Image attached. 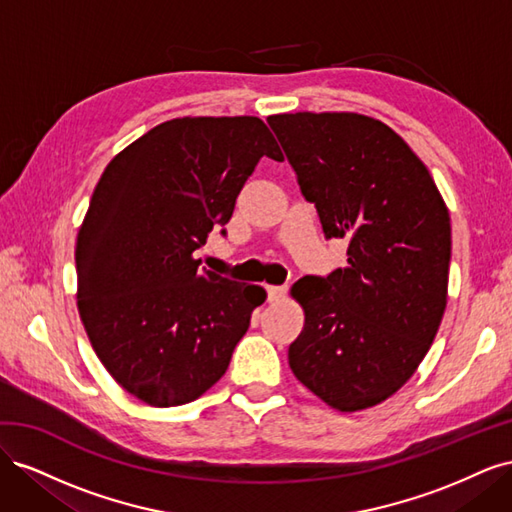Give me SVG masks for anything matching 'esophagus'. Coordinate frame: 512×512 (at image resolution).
<instances>
[{
	"instance_id": "34e87169",
	"label": "esophagus",
	"mask_w": 512,
	"mask_h": 512,
	"mask_svg": "<svg viewBox=\"0 0 512 512\" xmlns=\"http://www.w3.org/2000/svg\"><path fill=\"white\" fill-rule=\"evenodd\" d=\"M286 297V286H267V299L271 303L282 301Z\"/></svg>"
}]
</instances>
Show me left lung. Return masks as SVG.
Segmentation results:
<instances>
[{
    "instance_id": "left-lung-1",
    "label": "left lung",
    "mask_w": 512,
    "mask_h": 512,
    "mask_svg": "<svg viewBox=\"0 0 512 512\" xmlns=\"http://www.w3.org/2000/svg\"><path fill=\"white\" fill-rule=\"evenodd\" d=\"M267 121L324 237L348 239V267L290 290L305 312L290 369L339 412L374 408L412 378L440 329L446 203L421 158L374 117L303 111Z\"/></svg>"
}]
</instances>
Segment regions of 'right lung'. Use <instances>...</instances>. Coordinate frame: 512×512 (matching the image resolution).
Segmentation results:
<instances>
[{"instance_id":"obj_1","label":"right lung","mask_w":512,"mask_h":512,"mask_svg":"<svg viewBox=\"0 0 512 512\" xmlns=\"http://www.w3.org/2000/svg\"><path fill=\"white\" fill-rule=\"evenodd\" d=\"M262 156L284 160L258 117H181L119 151L96 185L76 237V303L108 374L147 406L207 393L267 299L194 258Z\"/></svg>"}]
</instances>
